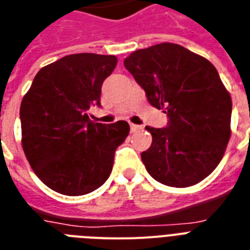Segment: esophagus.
<instances>
[{"label": "esophagus", "instance_id": "34e87169", "mask_svg": "<svg viewBox=\"0 0 250 250\" xmlns=\"http://www.w3.org/2000/svg\"><path fill=\"white\" fill-rule=\"evenodd\" d=\"M142 126L141 125H135V124H130V131L131 133H137V131H141Z\"/></svg>", "mask_w": 250, "mask_h": 250}]
</instances>
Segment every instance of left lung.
Segmentation results:
<instances>
[{
	"instance_id": "8db88e82",
	"label": "left lung",
	"mask_w": 250,
	"mask_h": 250,
	"mask_svg": "<svg viewBox=\"0 0 250 250\" xmlns=\"http://www.w3.org/2000/svg\"><path fill=\"white\" fill-rule=\"evenodd\" d=\"M149 104L167 113V127L146 126L142 152L149 175L170 187L201 182L221 163L231 137V95L210 62L177 43L137 50L124 61Z\"/></svg>"
}]
</instances>
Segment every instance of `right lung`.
I'll use <instances>...</instances> for the list:
<instances>
[{"instance_id":"right-lung-1","label":"right lung","mask_w":250,"mask_h":250,"mask_svg":"<svg viewBox=\"0 0 250 250\" xmlns=\"http://www.w3.org/2000/svg\"><path fill=\"white\" fill-rule=\"evenodd\" d=\"M115 55L83 53L40 69L21 104V147L36 175L49 188L81 196L108 179L115 151L126 139V121L103 125L87 111L101 104L102 83L115 69Z\"/></svg>"}]
</instances>
